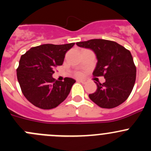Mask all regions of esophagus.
Segmentation results:
<instances>
[{"label": "esophagus", "instance_id": "34e87169", "mask_svg": "<svg viewBox=\"0 0 151 151\" xmlns=\"http://www.w3.org/2000/svg\"><path fill=\"white\" fill-rule=\"evenodd\" d=\"M77 81L80 82V83H83V84H85V83H87L86 80H78Z\"/></svg>", "mask_w": 151, "mask_h": 151}]
</instances>
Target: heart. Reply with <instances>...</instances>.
Returning <instances> with one entry per match:
<instances>
[{"label":"heart","mask_w":151,"mask_h":151,"mask_svg":"<svg viewBox=\"0 0 151 151\" xmlns=\"http://www.w3.org/2000/svg\"><path fill=\"white\" fill-rule=\"evenodd\" d=\"M82 75H83V74H82V73H80V72L77 73V77H81Z\"/></svg>","instance_id":"1"}]
</instances>
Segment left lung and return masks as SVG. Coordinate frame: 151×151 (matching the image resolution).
<instances>
[{
	"label": "left lung",
	"mask_w": 151,
	"mask_h": 151,
	"mask_svg": "<svg viewBox=\"0 0 151 151\" xmlns=\"http://www.w3.org/2000/svg\"><path fill=\"white\" fill-rule=\"evenodd\" d=\"M76 45L95 53L97 63L93 74L104 76L105 79L103 84L96 83L97 90L89 94V98L100 107L107 109L124 102L136 80V66L130 51L117 42L105 39H91Z\"/></svg>",
	"instance_id": "1"
}]
</instances>
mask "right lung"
I'll use <instances>...</instances> for the list:
<instances>
[{"mask_svg":"<svg viewBox=\"0 0 151 151\" xmlns=\"http://www.w3.org/2000/svg\"><path fill=\"white\" fill-rule=\"evenodd\" d=\"M74 43L39 45L30 48L20 58L17 76L21 90L31 104L50 109L63 102L76 80L66 77L55 80L54 68L63 64L65 54Z\"/></svg>","mask_w":151,"mask_h":151,"instance_id":"add662e5","label":"right lung"}]
</instances>
